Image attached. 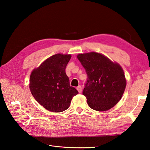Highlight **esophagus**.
<instances>
[{
	"mask_svg": "<svg viewBox=\"0 0 150 150\" xmlns=\"http://www.w3.org/2000/svg\"><path fill=\"white\" fill-rule=\"evenodd\" d=\"M76 89H77V90L79 91V92L80 93H81V91H82V88H81V86H80V85H79L78 87L76 88Z\"/></svg>",
	"mask_w": 150,
	"mask_h": 150,
	"instance_id": "obj_1",
	"label": "esophagus"
}]
</instances>
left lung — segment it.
<instances>
[{"label": "left lung", "mask_w": 150, "mask_h": 150, "mask_svg": "<svg viewBox=\"0 0 150 150\" xmlns=\"http://www.w3.org/2000/svg\"><path fill=\"white\" fill-rule=\"evenodd\" d=\"M77 59L87 74L83 95L89 107L99 112L113 108L122 98L126 88L127 81L122 67L93 52L80 54Z\"/></svg>", "instance_id": "8db88e82"}]
</instances>
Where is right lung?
I'll list each match as a JSON object with an SVG mask.
<instances>
[{"label": "right lung", "instance_id": "right-lung-1", "mask_svg": "<svg viewBox=\"0 0 150 150\" xmlns=\"http://www.w3.org/2000/svg\"><path fill=\"white\" fill-rule=\"evenodd\" d=\"M71 55H52L33 70L30 76L29 88L37 102L52 112L68 109L71 100L79 93L70 85L65 69Z\"/></svg>", "mask_w": 150, "mask_h": 150}]
</instances>
